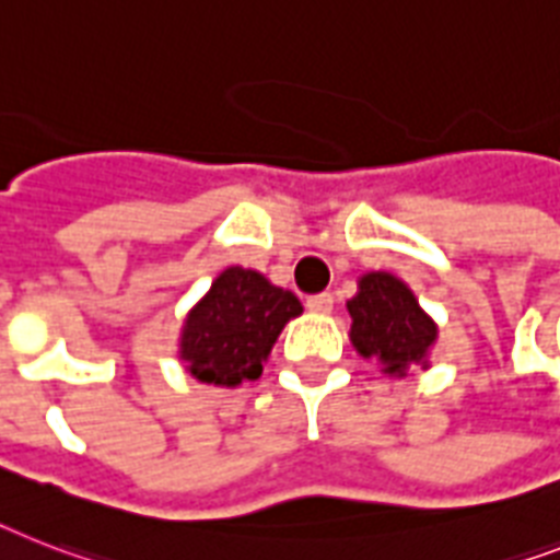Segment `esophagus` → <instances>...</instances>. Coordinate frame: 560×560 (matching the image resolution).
Returning a JSON list of instances; mask_svg holds the SVG:
<instances>
[{
	"label": "esophagus",
	"mask_w": 560,
	"mask_h": 560,
	"mask_svg": "<svg viewBox=\"0 0 560 560\" xmlns=\"http://www.w3.org/2000/svg\"><path fill=\"white\" fill-rule=\"evenodd\" d=\"M307 311L311 313H330L334 311V295L330 293H316L307 299Z\"/></svg>",
	"instance_id": "obj_1"
}]
</instances>
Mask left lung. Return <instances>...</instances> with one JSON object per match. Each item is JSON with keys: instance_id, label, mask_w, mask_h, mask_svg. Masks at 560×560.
I'll return each instance as SVG.
<instances>
[{"instance_id": "left-lung-1", "label": "left lung", "mask_w": 560, "mask_h": 560, "mask_svg": "<svg viewBox=\"0 0 560 560\" xmlns=\"http://www.w3.org/2000/svg\"><path fill=\"white\" fill-rule=\"evenodd\" d=\"M351 345L362 359H376L385 376L429 371L431 348L438 345V322L422 311L413 290L394 272L371 270L357 281V295L348 299Z\"/></svg>"}]
</instances>
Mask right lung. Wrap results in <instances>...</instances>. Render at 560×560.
I'll use <instances>...</instances> for the list:
<instances>
[{
	"mask_svg": "<svg viewBox=\"0 0 560 560\" xmlns=\"http://www.w3.org/2000/svg\"><path fill=\"white\" fill-rule=\"evenodd\" d=\"M302 302L249 267H226L186 313L177 336V359L192 380L238 388L258 380L272 345Z\"/></svg>",
	"mask_w": 560,
	"mask_h": 560,
	"instance_id": "add662e5",
	"label": "right lung"
}]
</instances>
